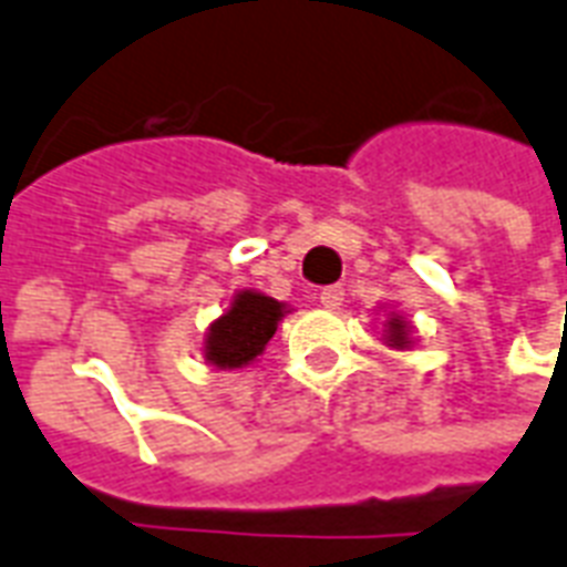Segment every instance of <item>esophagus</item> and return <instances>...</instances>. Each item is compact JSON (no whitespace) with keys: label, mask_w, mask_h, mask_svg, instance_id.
Returning <instances> with one entry per match:
<instances>
[{"label":"esophagus","mask_w":567,"mask_h":567,"mask_svg":"<svg viewBox=\"0 0 567 567\" xmlns=\"http://www.w3.org/2000/svg\"><path fill=\"white\" fill-rule=\"evenodd\" d=\"M343 296H346V289L340 287V284H333V287H322L319 301H322V307H328V310H337V307L343 305Z\"/></svg>","instance_id":"obj_1"}]
</instances>
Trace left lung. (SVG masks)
<instances>
[{
	"instance_id": "1",
	"label": "left lung",
	"mask_w": 567,
	"mask_h": 567,
	"mask_svg": "<svg viewBox=\"0 0 567 567\" xmlns=\"http://www.w3.org/2000/svg\"><path fill=\"white\" fill-rule=\"evenodd\" d=\"M390 343L393 346L405 343V324L399 322V319H393V322H390Z\"/></svg>"
}]
</instances>
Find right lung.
Returning <instances> with one entry per match:
<instances>
[{"mask_svg": "<svg viewBox=\"0 0 567 567\" xmlns=\"http://www.w3.org/2000/svg\"><path fill=\"white\" fill-rule=\"evenodd\" d=\"M284 316V305L260 292H239L234 307L209 328L206 361L221 370L251 363L266 349Z\"/></svg>", "mask_w": 567, "mask_h": 567, "instance_id": "obj_1", "label": "right lung"}]
</instances>
